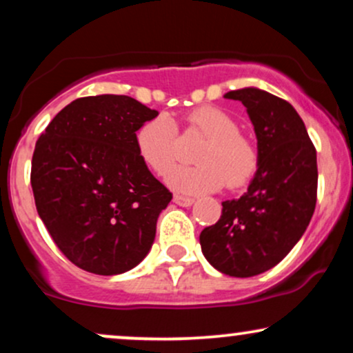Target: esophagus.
<instances>
[{"label":"esophagus","instance_id":"obj_1","mask_svg":"<svg viewBox=\"0 0 353 353\" xmlns=\"http://www.w3.org/2000/svg\"><path fill=\"white\" fill-rule=\"evenodd\" d=\"M172 201H174V203H177V205H181V207H190L195 202L194 199L184 197V195H174Z\"/></svg>","mask_w":353,"mask_h":353}]
</instances>
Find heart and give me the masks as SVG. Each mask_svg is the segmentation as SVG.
<instances>
[{"mask_svg":"<svg viewBox=\"0 0 353 353\" xmlns=\"http://www.w3.org/2000/svg\"><path fill=\"white\" fill-rule=\"evenodd\" d=\"M190 128L207 141L197 154L199 165H177L165 176L168 185L182 194L214 192L225 184L240 188L256 171L258 156L253 144L239 134V125L217 107H199L185 114ZM136 150L152 172L163 176L176 159L177 128L168 114H158L136 131Z\"/></svg>","mask_w":353,"mask_h":353,"instance_id":"b5f03b06","label":"heart"}]
</instances>
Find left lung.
<instances>
[{
  "mask_svg": "<svg viewBox=\"0 0 353 353\" xmlns=\"http://www.w3.org/2000/svg\"><path fill=\"white\" fill-rule=\"evenodd\" d=\"M243 103L256 134L258 165L248 190L222 202L203 228L205 260L220 273L250 278L278 265L304 235L317 197V156L291 103L256 87L225 93Z\"/></svg>",
  "mask_w": 353,
  "mask_h": 353,
  "instance_id": "left-lung-1",
  "label": "left lung"
}]
</instances>
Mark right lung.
I'll return each instance as SVG.
<instances>
[{
  "label": "right lung",
  "mask_w": 353,
  "mask_h": 353,
  "mask_svg": "<svg viewBox=\"0 0 353 353\" xmlns=\"http://www.w3.org/2000/svg\"><path fill=\"white\" fill-rule=\"evenodd\" d=\"M126 95L74 100L36 143L31 185L37 214L79 268L113 276L150 253L172 194L136 150V131L158 117Z\"/></svg>",
  "instance_id": "right-lung-1"
}]
</instances>
